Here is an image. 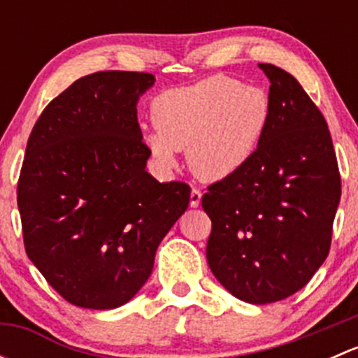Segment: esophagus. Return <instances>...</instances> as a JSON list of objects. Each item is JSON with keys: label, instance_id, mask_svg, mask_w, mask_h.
Wrapping results in <instances>:
<instances>
[{"label": "esophagus", "instance_id": "34e87169", "mask_svg": "<svg viewBox=\"0 0 358 358\" xmlns=\"http://www.w3.org/2000/svg\"><path fill=\"white\" fill-rule=\"evenodd\" d=\"M201 199H202V194L199 189H196L194 187L192 192H190V208H197V206L201 204Z\"/></svg>", "mask_w": 358, "mask_h": 358}]
</instances>
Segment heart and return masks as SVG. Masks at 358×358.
<instances>
[{
    "label": "heart",
    "mask_w": 358,
    "mask_h": 358,
    "mask_svg": "<svg viewBox=\"0 0 358 358\" xmlns=\"http://www.w3.org/2000/svg\"><path fill=\"white\" fill-rule=\"evenodd\" d=\"M270 115V99L262 88L230 76H211L156 96L157 129L147 131L143 142L161 168H175L176 152L187 149L190 169L201 180L218 182L248 164Z\"/></svg>",
    "instance_id": "b5f03b06"
}]
</instances>
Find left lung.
<instances>
[{"label":"left lung","mask_w":358,"mask_h":358,"mask_svg":"<svg viewBox=\"0 0 358 358\" xmlns=\"http://www.w3.org/2000/svg\"><path fill=\"white\" fill-rule=\"evenodd\" d=\"M270 81L268 128L249 162L202 196L211 218L206 258L213 275L252 305L306 286L329 255L341 176L322 112L284 69L259 64Z\"/></svg>","instance_id":"1"}]
</instances>
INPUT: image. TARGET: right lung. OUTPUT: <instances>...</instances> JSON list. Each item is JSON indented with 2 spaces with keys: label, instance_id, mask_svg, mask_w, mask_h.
Returning a JSON list of instances; mask_svg holds the SVG:
<instances>
[{
  "label": "right lung",
  "instance_id": "right-lung-1",
  "mask_svg": "<svg viewBox=\"0 0 358 358\" xmlns=\"http://www.w3.org/2000/svg\"><path fill=\"white\" fill-rule=\"evenodd\" d=\"M154 81L147 72L85 76L46 106L27 140L17 185L25 252L81 308L128 303L189 206L187 183L145 171L136 103Z\"/></svg>",
  "mask_w": 358,
  "mask_h": 358
}]
</instances>
